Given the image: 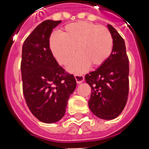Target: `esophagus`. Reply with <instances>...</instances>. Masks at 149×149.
<instances>
[{
  "mask_svg": "<svg viewBox=\"0 0 149 149\" xmlns=\"http://www.w3.org/2000/svg\"><path fill=\"white\" fill-rule=\"evenodd\" d=\"M75 79H76L77 83L78 84H80L81 83H83L84 81V77L83 75H75Z\"/></svg>",
  "mask_w": 149,
  "mask_h": 149,
  "instance_id": "34e87169",
  "label": "esophagus"
}]
</instances>
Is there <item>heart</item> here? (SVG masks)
Here are the masks:
<instances>
[{
    "mask_svg": "<svg viewBox=\"0 0 149 149\" xmlns=\"http://www.w3.org/2000/svg\"><path fill=\"white\" fill-rule=\"evenodd\" d=\"M49 47L56 60L65 65L76 51L78 54L67 66L73 73H82L92 65L97 67L106 62L112 51L113 41L108 29L93 23L78 21L67 24L62 33H54Z\"/></svg>",
    "mask_w": 149,
    "mask_h": 149,
    "instance_id": "b5f03b06",
    "label": "heart"
}]
</instances>
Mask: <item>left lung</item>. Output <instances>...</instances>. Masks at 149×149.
<instances>
[{
    "instance_id": "8db88e82",
    "label": "left lung",
    "mask_w": 149,
    "mask_h": 149,
    "mask_svg": "<svg viewBox=\"0 0 149 149\" xmlns=\"http://www.w3.org/2000/svg\"><path fill=\"white\" fill-rule=\"evenodd\" d=\"M113 41L109 57L95 70L86 75L92 93L89 100L91 112L106 120L116 118L125 106L129 95V58L125 41L116 30L107 25Z\"/></svg>"
}]
</instances>
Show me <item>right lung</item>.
<instances>
[{
  "instance_id": "right-lung-1",
  "label": "right lung",
  "mask_w": 149,
  "mask_h": 149,
  "mask_svg": "<svg viewBox=\"0 0 149 149\" xmlns=\"http://www.w3.org/2000/svg\"><path fill=\"white\" fill-rule=\"evenodd\" d=\"M60 20L39 24L24 42L20 65L23 93L32 114L42 123H54L65 115L77 86L73 75L59 66L49 48V37Z\"/></svg>"
}]
</instances>
